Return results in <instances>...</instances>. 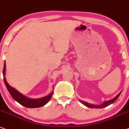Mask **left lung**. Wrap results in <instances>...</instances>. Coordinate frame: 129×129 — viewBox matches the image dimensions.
Segmentation results:
<instances>
[{
	"mask_svg": "<svg viewBox=\"0 0 129 129\" xmlns=\"http://www.w3.org/2000/svg\"><path fill=\"white\" fill-rule=\"evenodd\" d=\"M121 93V92H119L118 94L116 95L115 97L113 98V99L110 100L105 101V102H104L103 103H102L101 104H100V105H94V104H89V103H88L85 102V101H81V100H80V102L81 103L84 104V105H85L86 106H87V107H90V108L101 109V108H103V107L108 106H109L110 104L113 103H114L115 101L116 100H117V98L119 97V95H120Z\"/></svg>",
	"mask_w": 129,
	"mask_h": 129,
	"instance_id": "left-lung-1",
	"label": "left lung"
}]
</instances>
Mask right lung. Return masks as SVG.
<instances>
[{"label": "right lung", "instance_id": "add662e5", "mask_svg": "<svg viewBox=\"0 0 129 129\" xmlns=\"http://www.w3.org/2000/svg\"><path fill=\"white\" fill-rule=\"evenodd\" d=\"M5 71L6 64L5 61L4 69H3V75H4L5 84L6 87H7L8 90L10 92V95H11L12 97L16 101H17L21 105L23 106L26 107H28V108H37V107L43 106L44 105H45L51 100L53 94V92H51L50 94L47 95L46 96L39 98V99H31V98H29L25 96V95H22V93L18 92L14 87L9 85V84L8 83L5 78Z\"/></svg>", "mask_w": 129, "mask_h": 129}]
</instances>
